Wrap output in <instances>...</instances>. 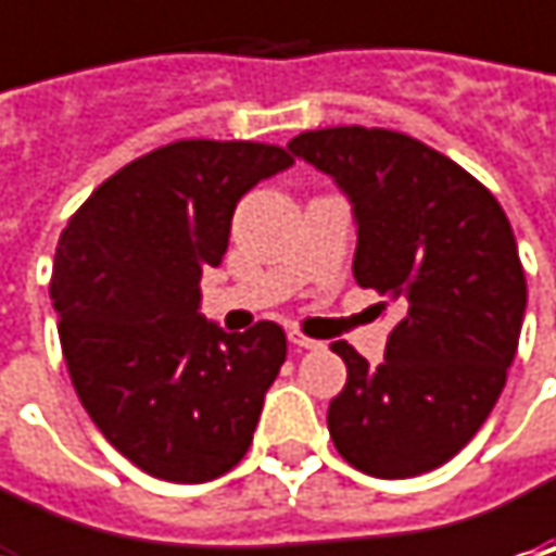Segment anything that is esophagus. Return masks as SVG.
<instances>
[{
    "label": "esophagus",
    "instance_id": "obj_1",
    "mask_svg": "<svg viewBox=\"0 0 556 556\" xmlns=\"http://www.w3.org/2000/svg\"><path fill=\"white\" fill-rule=\"evenodd\" d=\"M288 340L296 346V350H321V340H312L303 331H290Z\"/></svg>",
    "mask_w": 556,
    "mask_h": 556
}]
</instances>
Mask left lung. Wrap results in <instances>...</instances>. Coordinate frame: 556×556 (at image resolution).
I'll return each instance as SVG.
<instances>
[{
	"instance_id": "1",
	"label": "left lung",
	"mask_w": 556,
	"mask_h": 556,
	"mask_svg": "<svg viewBox=\"0 0 556 556\" xmlns=\"http://www.w3.org/2000/svg\"><path fill=\"white\" fill-rule=\"evenodd\" d=\"M288 148L346 191L355 281L402 309L377 368L331 343L346 362L333 445L368 477L427 473L477 437L517 355L526 275L510 223L485 185L405 132L333 126Z\"/></svg>"
}]
</instances>
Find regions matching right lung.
Masks as SVG:
<instances>
[{
    "label": "right lung",
    "instance_id": "right-lung-1",
    "mask_svg": "<svg viewBox=\"0 0 556 556\" xmlns=\"http://www.w3.org/2000/svg\"><path fill=\"white\" fill-rule=\"evenodd\" d=\"M290 163L263 141H169L98 185L61 231L49 293L74 390L157 480H216L253 442L288 337L275 321H206L201 275L223 263L238 201Z\"/></svg>",
    "mask_w": 556,
    "mask_h": 556
}]
</instances>
